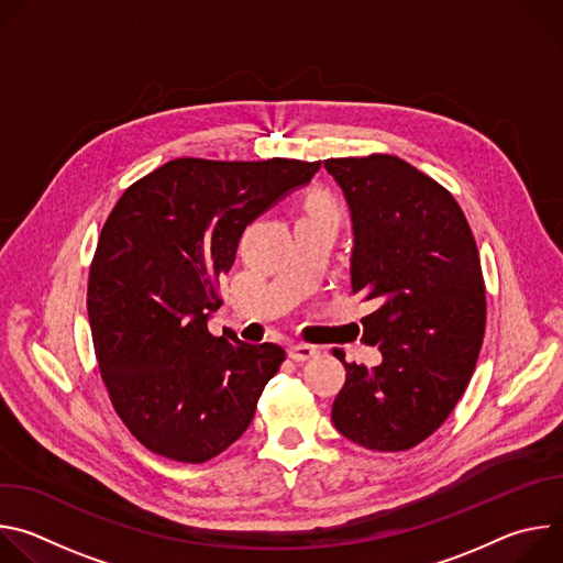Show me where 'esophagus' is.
Wrapping results in <instances>:
<instances>
[{"mask_svg": "<svg viewBox=\"0 0 563 563\" xmlns=\"http://www.w3.org/2000/svg\"><path fill=\"white\" fill-rule=\"evenodd\" d=\"M287 354H289V358H291V361L302 363V361L313 358V356L318 354V350H316L313 345H307V343H294V345H289V347H287Z\"/></svg>", "mask_w": 563, "mask_h": 563, "instance_id": "esophagus-1", "label": "esophagus"}]
</instances>
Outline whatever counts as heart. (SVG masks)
<instances>
[{"instance_id":"obj_1","label":"heart","mask_w":563,"mask_h":563,"mask_svg":"<svg viewBox=\"0 0 563 563\" xmlns=\"http://www.w3.org/2000/svg\"><path fill=\"white\" fill-rule=\"evenodd\" d=\"M302 220H330V222H336V207L334 202L318 194V196H311L309 202H307V209H305V216Z\"/></svg>"}]
</instances>
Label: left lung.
<instances>
[{
  "label": "left lung",
  "instance_id": "8db88e82",
  "mask_svg": "<svg viewBox=\"0 0 563 563\" xmlns=\"http://www.w3.org/2000/svg\"><path fill=\"white\" fill-rule=\"evenodd\" d=\"M352 211V294L369 302L363 341L383 354L345 363L334 428L376 452L434 434L463 396L486 330V285L470 224L430 176L387 153L330 157Z\"/></svg>",
  "mask_w": 563,
  "mask_h": 563
}]
</instances>
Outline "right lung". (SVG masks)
Instances as JSON below:
<instances>
[{
	"mask_svg": "<svg viewBox=\"0 0 563 563\" xmlns=\"http://www.w3.org/2000/svg\"><path fill=\"white\" fill-rule=\"evenodd\" d=\"M320 163L178 157L133 183L109 213L89 272L87 309L111 404L151 452L205 463L250 428L285 350L213 336L245 227Z\"/></svg>",
	"mask_w": 563,
	"mask_h": 563,
	"instance_id": "add662e5",
	"label": "right lung"
}]
</instances>
